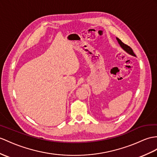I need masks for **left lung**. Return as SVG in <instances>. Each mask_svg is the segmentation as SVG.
Here are the masks:
<instances>
[{"label":"left lung","mask_w":157,"mask_h":157,"mask_svg":"<svg viewBox=\"0 0 157 157\" xmlns=\"http://www.w3.org/2000/svg\"><path fill=\"white\" fill-rule=\"evenodd\" d=\"M117 40H118V44H120L121 47L122 48H123L126 52H127V53H128V54L132 55V56H136L135 53H134V52H133V51H132V49L131 47H130L129 46H128V45H127V44H125L124 43H123V42H122L119 39H118V38H117Z\"/></svg>","instance_id":"8db88e82"}]
</instances>
